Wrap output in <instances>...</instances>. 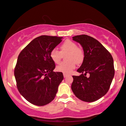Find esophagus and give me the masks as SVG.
I'll use <instances>...</instances> for the list:
<instances>
[{
    "label": "esophagus",
    "instance_id": "34e87169",
    "mask_svg": "<svg viewBox=\"0 0 126 126\" xmlns=\"http://www.w3.org/2000/svg\"><path fill=\"white\" fill-rule=\"evenodd\" d=\"M68 75L67 74H65V73H63V76H64V78H66Z\"/></svg>",
    "mask_w": 126,
    "mask_h": 126
}]
</instances>
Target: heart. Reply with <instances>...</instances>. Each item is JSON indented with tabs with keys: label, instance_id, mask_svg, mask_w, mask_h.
<instances>
[{
	"label": "heart",
	"instance_id": "1",
	"mask_svg": "<svg viewBox=\"0 0 126 126\" xmlns=\"http://www.w3.org/2000/svg\"><path fill=\"white\" fill-rule=\"evenodd\" d=\"M60 51L56 49H53L50 53V58L55 63H59L61 61L63 55L67 53L66 56V62H62L56 67L59 72L69 74L73 71L76 63H80L83 60L84 54L82 50L77 46V44L71 40H67L61 44Z\"/></svg>",
	"mask_w": 126,
	"mask_h": 126
}]
</instances>
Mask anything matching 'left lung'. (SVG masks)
<instances>
[{
	"label": "left lung",
	"instance_id": "1",
	"mask_svg": "<svg viewBox=\"0 0 126 126\" xmlns=\"http://www.w3.org/2000/svg\"><path fill=\"white\" fill-rule=\"evenodd\" d=\"M73 40L82 46L84 52L83 63L73 76L71 86L75 96L85 102H94L109 90L114 76V61L109 51L96 39L87 35H76ZM89 73L90 77H86Z\"/></svg>",
	"mask_w": 126,
	"mask_h": 126
}]
</instances>
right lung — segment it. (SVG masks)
I'll return each instance as SVG.
<instances>
[{
	"mask_svg": "<svg viewBox=\"0 0 126 126\" xmlns=\"http://www.w3.org/2000/svg\"><path fill=\"white\" fill-rule=\"evenodd\" d=\"M63 37L41 35L30 42L19 54L15 75L19 92L32 104L43 106L56 96L63 79L62 72H55L50 53Z\"/></svg>",
	"mask_w": 126,
	"mask_h": 126,
	"instance_id": "add662e5",
	"label": "right lung"
}]
</instances>
